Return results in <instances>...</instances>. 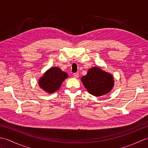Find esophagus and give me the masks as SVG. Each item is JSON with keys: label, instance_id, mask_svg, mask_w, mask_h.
I'll list each match as a JSON object with an SVG mask.
<instances>
[{"label": "esophagus", "instance_id": "esophagus-1", "mask_svg": "<svg viewBox=\"0 0 148 148\" xmlns=\"http://www.w3.org/2000/svg\"><path fill=\"white\" fill-rule=\"evenodd\" d=\"M73 76L75 78H77L78 77H79V73H77V72H76V73H74L73 74Z\"/></svg>", "mask_w": 148, "mask_h": 148}]
</instances>
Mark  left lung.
Wrapping results in <instances>:
<instances>
[{
    "label": "left lung",
    "instance_id": "1",
    "mask_svg": "<svg viewBox=\"0 0 148 148\" xmlns=\"http://www.w3.org/2000/svg\"><path fill=\"white\" fill-rule=\"evenodd\" d=\"M81 81L88 92L94 96L104 95L114 86L112 75L97 67L90 69L86 76L81 77Z\"/></svg>",
    "mask_w": 148,
    "mask_h": 148
}]
</instances>
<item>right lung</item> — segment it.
<instances>
[{
  "label": "right lung",
  "mask_w": 148,
  "mask_h": 148,
  "mask_svg": "<svg viewBox=\"0 0 148 148\" xmlns=\"http://www.w3.org/2000/svg\"><path fill=\"white\" fill-rule=\"evenodd\" d=\"M68 74L57 67L48 69L39 80V86L45 92L53 93L57 91Z\"/></svg>",
  "instance_id": "obj_1"
}]
</instances>
